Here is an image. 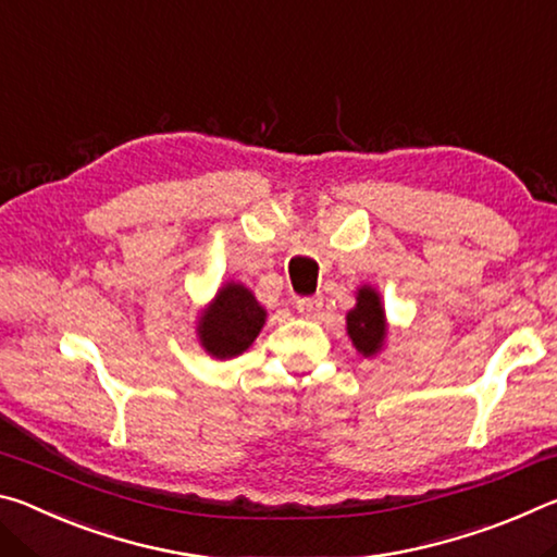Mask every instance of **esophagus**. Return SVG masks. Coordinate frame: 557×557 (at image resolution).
I'll use <instances>...</instances> for the list:
<instances>
[{"mask_svg":"<svg viewBox=\"0 0 557 557\" xmlns=\"http://www.w3.org/2000/svg\"><path fill=\"white\" fill-rule=\"evenodd\" d=\"M295 307L305 319H314L319 314V309H322V297H301L297 299Z\"/></svg>","mask_w":557,"mask_h":557,"instance_id":"obj_1","label":"esophagus"}]
</instances>
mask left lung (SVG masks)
Listing matches in <instances>:
<instances>
[{"instance_id": "1", "label": "left lung", "mask_w": 557, "mask_h": 557, "mask_svg": "<svg viewBox=\"0 0 557 557\" xmlns=\"http://www.w3.org/2000/svg\"><path fill=\"white\" fill-rule=\"evenodd\" d=\"M346 334L363 358H375L383 351L388 338V319L379 289L371 285L356 289V307L346 314Z\"/></svg>"}]
</instances>
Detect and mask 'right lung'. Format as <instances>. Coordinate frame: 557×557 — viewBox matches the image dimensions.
<instances>
[{"label": "right lung", "instance_id": "add662e5", "mask_svg": "<svg viewBox=\"0 0 557 557\" xmlns=\"http://www.w3.org/2000/svg\"><path fill=\"white\" fill-rule=\"evenodd\" d=\"M268 309L243 282H225L196 317V338L206 354L219 361L248 351L262 332Z\"/></svg>", "mask_w": 557, "mask_h": 557}]
</instances>
